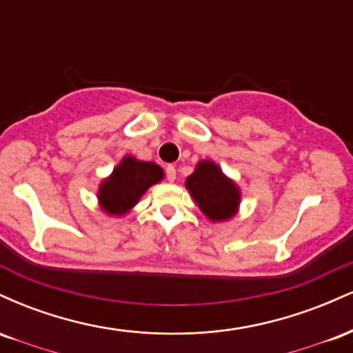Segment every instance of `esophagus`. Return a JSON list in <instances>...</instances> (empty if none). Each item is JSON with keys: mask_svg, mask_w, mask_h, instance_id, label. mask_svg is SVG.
Returning a JSON list of instances; mask_svg holds the SVG:
<instances>
[{"mask_svg": "<svg viewBox=\"0 0 353 353\" xmlns=\"http://www.w3.org/2000/svg\"><path fill=\"white\" fill-rule=\"evenodd\" d=\"M165 177H168L169 182L176 181V168H174L172 164H169L168 168H165Z\"/></svg>", "mask_w": 353, "mask_h": 353, "instance_id": "esophagus-1", "label": "esophagus"}]
</instances>
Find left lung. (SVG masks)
I'll return each instance as SVG.
<instances>
[{
  "mask_svg": "<svg viewBox=\"0 0 353 353\" xmlns=\"http://www.w3.org/2000/svg\"><path fill=\"white\" fill-rule=\"evenodd\" d=\"M185 188L210 221H225L236 214L239 190L210 161L197 164L196 172L185 181Z\"/></svg>",
  "mask_w": 353,
  "mask_h": 353,
  "instance_id": "8db88e82",
  "label": "left lung"
}]
</instances>
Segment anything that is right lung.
Listing matches in <instances>:
<instances>
[{
	"instance_id": "add662e5",
	"label": "right lung",
	"mask_w": 353,
	"mask_h": 353,
	"mask_svg": "<svg viewBox=\"0 0 353 353\" xmlns=\"http://www.w3.org/2000/svg\"><path fill=\"white\" fill-rule=\"evenodd\" d=\"M163 179V169L154 163L124 157L112 171V176L101 184L99 201L109 214L128 212L152 184Z\"/></svg>"
}]
</instances>
